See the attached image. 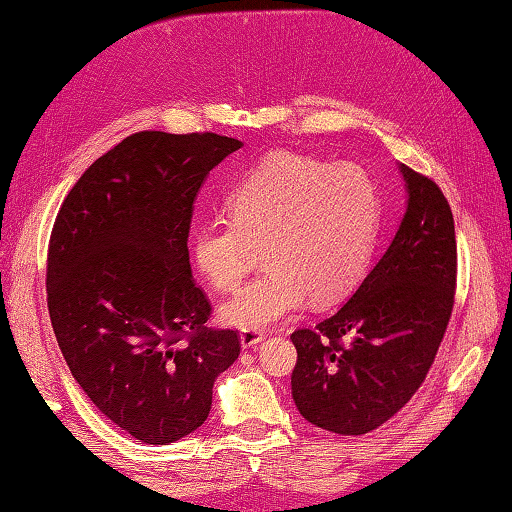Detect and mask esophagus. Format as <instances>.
<instances>
[{"instance_id":"esophagus-1","label":"esophagus","mask_w":512,"mask_h":512,"mask_svg":"<svg viewBox=\"0 0 512 512\" xmlns=\"http://www.w3.org/2000/svg\"><path fill=\"white\" fill-rule=\"evenodd\" d=\"M264 342V335L259 333V330H242L239 333V344H242V348H255Z\"/></svg>"}]
</instances>
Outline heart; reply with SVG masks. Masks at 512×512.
<instances>
[{
  "instance_id": "obj_1",
  "label": "heart",
  "mask_w": 512,
  "mask_h": 512,
  "mask_svg": "<svg viewBox=\"0 0 512 512\" xmlns=\"http://www.w3.org/2000/svg\"><path fill=\"white\" fill-rule=\"evenodd\" d=\"M228 219L199 224L193 262L219 293L250 273L264 246L266 270L219 310L228 326L264 330L308 297L333 304L364 275L379 224L375 182L355 164L275 150L226 195Z\"/></svg>"
}]
</instances>
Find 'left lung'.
Returning a JSON list of instances; mask_svg holds the SVG:
<instances>
[{
	"label": "left lung",
	"mask_w": 512,
	"mask_h": 512,
	"mask_svg": "<svg viewBox=\"0 0 512 512\" xmlns=\"http://www.w3.org/2000/svg\"><path fill=\"white\" fill-rule=\"evenodd\" d=\"M406 210L386 253L346 304L295 330L290 377L299 413L337 435L388 422L422 386L455 299V222L439 186L399 164Z\"/></svg>",
	"instance_id": "8db88e82"
}]
</instances>
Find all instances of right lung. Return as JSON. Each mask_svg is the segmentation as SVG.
Returning <instances> with one entry per match:
<instances>
[{"mask_svg":"<svg viewBox=\"0 0 512 512\" xmlns=\"http://www.w3.org/2000/svg\"><path fill=\"white\" fill-rule=\"evenodd\" d=\"M239 148L215 133H135L90 164L55 219L57 344L90 402L144 444L202 426L215 379L239 357L235 330L206 328L186 246L197 190Z\"/></svg>","mask_w":512,"mask_h":512,"instance_id":"1","label":"right lung"}]
</instances>
